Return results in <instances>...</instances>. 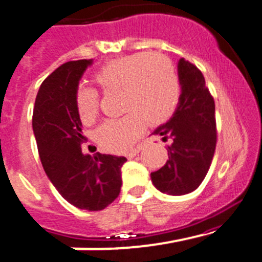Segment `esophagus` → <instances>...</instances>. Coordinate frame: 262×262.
I'll use <instances>...</instances> for the list:
<instances>
[{
    "mask_svg": "<svg viewBox=\"0 0 262 262\" xmlns=\"http://www.w3.org/2000/svg\"><path fill=\"white\" fill-rule=\"evenodd\" d=\"M141 150H142V146H138V147L134 148L133 151H130V152H128V155H126V156H128V159L136 158V156L138 155V152H139V151H141Z\"/></svg>",
    "mask_w": 262,
    "mask_h": 262,
    "instance_id": "1",
    "label": "esophagus"
}]
</instances>
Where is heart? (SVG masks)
<instances>
[{
  "instance_id": "heart-1",
  "label": "heart",
  "mask_w": 262,
  "mask_h": 262,
  "mask_svg": "<svg viewBox=\"0 0 262 262\" xmlns=\"http://www.w3.org/2000/svg\"><path fill=\"white\" fill-rule=\"evenodd\" d=\"M95 81L104 92H123V110L128 114L106 120L97 130L99 145L114 152L130 150L145 121L148 125L165 123L180 102L181 81L174 64L151 51L112 60L95 73ZM75 103L82 123H93L98 115L97 92L80 86Z\"/></svg>"
}]
</instances>
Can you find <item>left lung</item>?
Returning a JSON list of instances; mask_svg holds the SVG:
<instances>
[{"instance_id": "8db88e82", "label": "left lung", "mask_w": 262, "mask_h": 262, "mask_svg": "<svg viewBox=\"0 0 262 262\" xmlns=\"http://www.w3.org/2000/svg\"><path fill=\"white\" fill-rule=\"evenodd\" d=\"M181 97L169 121L152 134L170 141L168 160L151 173L154 186L169 195H185L199 187L211 167L217 142L214 101L203 73L189 60L178 62Z\"/></svg>"}]
</instances>
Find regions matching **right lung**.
<instances>
[{
    "label": "right lung",
    "mask_w": 262,
    "mask_h": 262,
    "mask_svg": "<svg viewBox=\"0 0 262 262\" xmlns=\"http://www.w3.org/2000/svg\"><path fill=\"white\" fill-rule=\"evenodd\" d=\"M92 63L67 62L46 77L36 97L32 126L43 170L59 194L80 209L102 211L119 196L126 158L81 151L86 137L75 95Z\"/></svg>",
    "instance_id": "add662e5"
}]
</instances>
